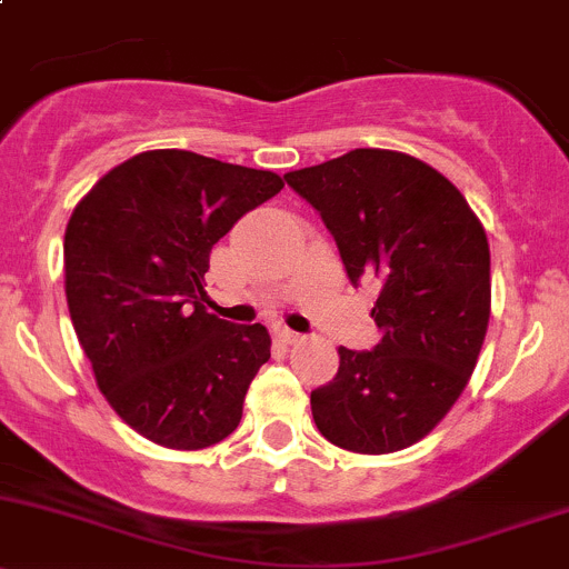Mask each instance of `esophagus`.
Returning a JSON list of instances; mask_svg holds the SVG:
<instances>
[{
  "mask_svg": "<svg viewBox=\"0 0 569 569\" xmlns=\"http://www.w3.org/2000/svg\"><path fill=\"white\" fill-rule=\"evenodd\" d=\"M274 336H278V341H283V345H297V341L302 339V336L297 333V330L286 328V325H280V328H274Z\"/></svg>",
  "mask_w": 569,
  "mask_h": 569,
  "instance_id": "esophagus-1",
  "label": "esophagus"
}]
</instances>
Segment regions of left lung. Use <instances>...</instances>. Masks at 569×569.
Returning <instances> with one entry per match:
<instances>
[{
    "label": "left lung",
    "instance_id": "obj_1",
    "mask_svg": "<svg viewBox=\"0 0 569 569\" xmlns=\"http://www.w3.org/2000/svg\"><path fill=\"white\" fill-rule=\"evenodd\" d=\"M339 247L347 278H375L372 350L339 347L311 391L319 433L352 453H395L442 422L478 363L492 306L489 241L461 191L406 152L352 150L286 174Z\"/></svg>",
    "mask_w": 569,
    "mask_h": 569
}]
</instances>
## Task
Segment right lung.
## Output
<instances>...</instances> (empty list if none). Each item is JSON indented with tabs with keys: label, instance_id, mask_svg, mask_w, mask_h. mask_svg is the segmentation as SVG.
<instances>
[{
	"label": "right lung",
	"instance_id": "1",
	"mask_svg": "<svg viewBox=\"0 0 569 569\" xmlns=\"http://www.w3.org/2000/svg\"><path fill=\"white\" fill-rule=\"evenodd\" d=\"M283 180L186 150L110 169L66 224V302L99 391L132 431L202 450L239 428L267 328L208 313L211 250Z\"/></svg>",
	"mask_w": 569,
	"mask_h": 569
}]
</instances>
